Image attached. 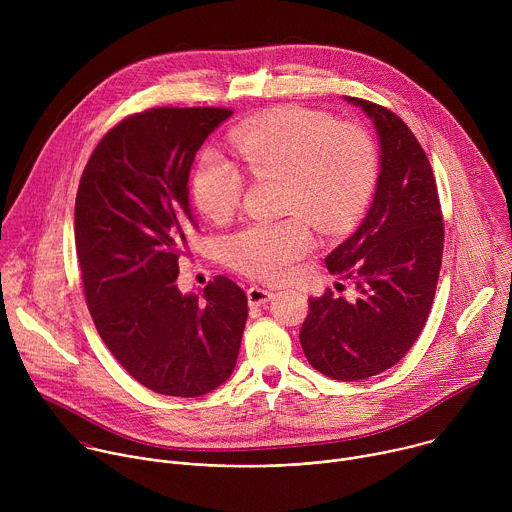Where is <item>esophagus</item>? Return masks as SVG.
Instances as JSON below:
<instances>
[{
  "label": "esophagus",
  "mask_w": 512,
  "mask_h": 512,
  "mask_svg": "<svg viewBox=\"0 0 512 512\" xmlns=\"http://www.w3.org/2000/svg\"><path fill=\"white\" fill-rule=\"evenodd\" d=\"M273 298V291L271 289H265V287H259V285H253L247 289V300H249V306H261L265 302H269Z\"/></svg>",
  "instance_id": "esophagus-1"
}]
</instances>
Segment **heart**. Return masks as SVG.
<instances>
[{
	"instance_id": "heart-1",
	"label": "heart",
	"mask_w": 512,
	"mask_h": 512,
	"mask_svg": "<svg viewBox=\"0 0 512 512\" xmlns=\"http://www.w3.org/2000/svg\"><path fill=\"white\" fill-rule=\"evenodd\" d=\"M247 170L283 176V210L304 212L324 233L350 227L367 206L377 180L371 135L330 115L289 107L245 123L231 133ZM245 178L216 148H206L194 170L196 206L212 221H225L241 202ZM312 247L302 214L255 221L227 239L231 263L259 279H279Z\"/></svg>"
}]
</instances>
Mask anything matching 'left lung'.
Wrapping results in <instances>:
<instances>
[{"instance_id":"obj_1","label":"left lung","mask_w":512,"mask_h":512,"mask_svg":"<svg viewBox=\"0 0 512 512\" xmlns=\"http://www.w3.org/2000/svg\"><path fill=\"white\" fill-rule=\"evenodd\" d=\"M344 99L373 119L381 172L364 221L326 257L330 273L354 279L358 298L348 302L332 289L310 298L300 342L322 375L360 381L391 369L419 338L440 277L444 218L429 160L403 119Z\"/></svg>"}]
</instances>
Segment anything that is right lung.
I'll use <instances>...</instances> for the list:
<instances>
[{"label": "right lung", "instance_id": "add662e5", "mask_svg": "<svg viewBox=\"0 0 512 512\" xmlns=\"http://www.w3.org/2000/svg\"><path fill=\"white\" fill-rule=\"evenodd\" d=\"M233 115L221 107H156L119 121L99 141L75 202V245L95 328L143 387L200 397L237 364L245 291L216 275L204 296L176 285L196 227L188 176L204 139Z\"/></svg>", "mask_w": 512, "mask_h": 512}]
</instances>
